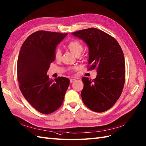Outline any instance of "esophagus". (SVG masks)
<instances>
[{
    "instance_id": "obj_1",
    "label": "esophagus",
    "mask_w": 146,
    "mask_h": 146,
    "mask_svg": "<svg viewBox=\"0 0 146 146\" xmlns=\"http://www.w3.org/2000/svg\"><path fill=\"white\" fill-rule=\"evenodd\" d=\"M70 83H73L74 81H76V80L75 79H74V78H71L70 80Z\"/></svg>"
}]
</instances>
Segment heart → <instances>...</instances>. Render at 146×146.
Listing matches in <instances>:
<instances>
[{
    "mask_svg": "<svg viewBox=\"0 0 146 146\" xmlns=\"http://www.w3.org/2000/svg\"><path fill=\"white\" fill-rule=\"evenodd\" d=\"M68 48L70 52L73 53L74 55L78 56L83 52L84 49V46L83 43L79 40H73L68 44ZM62 56V52L60 49H57L55 53V57L56 60H59Z\"/></svg>",
    "mask_w": 146,
    "mask_h": 146,
    "instance_id": "heart-1",
    "label": "heart"
}]
</instances>
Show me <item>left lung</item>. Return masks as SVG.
Segmentation results:
<instances>
[{"label": "left lung", "instance_id": "left-lung-1", "mask_svg": "<svg viewBox=\"0 0 146 146\" xmlns=\"http://www.w3.org/2000/svg\"><path fill=\"white\" fill-rule=\"evenodd\" d=\"M89 48L88 70L97 68L95 79L83 77L81 96L84 104L93 111L102 113L119 99L125 82L126 69L124 54L113 36L102 30L89 28L73 32Z\"/></svg>", "mask_w": 146, "mask_h": 146}]
</instances>
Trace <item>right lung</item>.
Here are the masks:
<instances>
[{
	"label": "right lung",
	"instance_id": "right-lung-1",
	"mask_svg": "<svg viewBox=\"0 0 146 146\" xmlns=\"http://www.w3.org/2000/svg\"><path fill=\"white\" fill-rule=\"evenodd\" d=\"M67 33L40 30L29 36L20 49L17 66L19 88L27 101L40 113L48 114L62 106L70 80H50L46 75L55 59L56 45Z\"/></svg>",
	"mask_w": 146,
	"mask_h": 146
}]
</instances>
